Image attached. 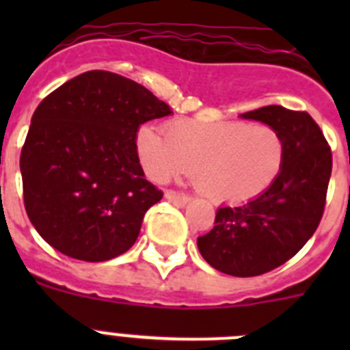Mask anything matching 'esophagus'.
<instances>
[{
  "instance_id": "1",
  "label": "esophagus",
  "mask_w": 350,
  "mask_h": 350,
  "mask_svg": "<svg viewBox=\"0 0 350 350\" xmlns=\"http://www.w3.org/2000/svg\"><path fill=\"white\" fill-rule=\"evenodd\" d=\"M165 198L168 202L175 203L177 206H184L191 202V198L187 194H182V193H175V191H166Z\"/></svg>"
}]
</instances>
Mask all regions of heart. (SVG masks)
<instances>
[{
  "label": "heart",
  "mask_w": 350,
  "mask_h": 350,
  "mask_svg": "<svg viewBox=\"0 0 350 350\" xmlns=\"http://www.w3.org/2000/svg\"><path fill=\"white\" fill-rule=\"evenodd\" d=\"M137 150L152 180L191 173L198 189L221 203L256 200L273 185L284 165L279 133L271 126L242 120L175 119L165 124V135L142 126Z\"/></svg>",
  "instance_id": "b5f03b06"
}]
</instances>
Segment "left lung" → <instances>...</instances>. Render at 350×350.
I'll return each instance as SVG.
<instances>
[{"mask_svg": "<svg viewBox=\"0 0 350 350\" xmlns=\"http://www.w3.org/2000/svg\"><path fill=\"white\" fill-rule=\"evenodd\" d=\"M271 126L284 142V165L267 193L240 206H221L213 228L198 237L210 267L233 277L275 270L308 242L326 205L332 148L307 112L270 105L242 113Z\"/></svg>", "mask_w": 350, "mask_h": 350, "instance_id": "obj_1", "label": "left lung"}]
</instances>
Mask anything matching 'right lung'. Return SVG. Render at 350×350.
<instances>
[{"instance_id":"right-lung-1","label":"right lung","mask_w":350,"mask_h":350,"mask_svg":"<svg viewBox=\"0 0 350 350\" xmlns=\"http://www.w3.org/2000/svg\"><path fill=\"white\" fill-rule=\"evenodd\" d=\"M172 113L144 85L112 71H85L33 113L21 152L24 206L55 250L89 262L124 254L144 215L163 198L137 152L144 122Z\"/></svg>"}]
</instances>
